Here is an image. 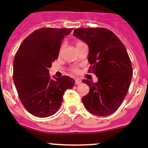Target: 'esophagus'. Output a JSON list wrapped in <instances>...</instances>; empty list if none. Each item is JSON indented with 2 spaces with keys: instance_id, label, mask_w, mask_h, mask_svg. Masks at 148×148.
Segmentation results:
<instances>
[{
  "instance_id": "34e87169",
  "label": "esophagus",
  "mask_w": 148,
  "mask_h": 148,
  "mask_svg": "<svg viewBox=\"0 0 148 148\" xmlns=\"http://www.w3.org/2000/svg\"><path fill=\"white\" fill-rule=\"evenodd\" d=\"M81 84V80H80V79H78V78H77L76 80H75V84L77 85H79Z\"/></svg>"
}]
</instances>
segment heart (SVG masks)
Wrapping results in <instances>:
<instances>
[{
	"instance_id": "b5f03b06",
	"label": "heart",
	"mask_w": 148,
	"mask_h": 148,
	"mask_svg": "<svg viewBox=\"0 0 148 148\" xmlns=\"http://www.w3.org/2000/svg\"><path fill=\"white\" fill-rule=\"evenodd\" d=\"M81 42H77L76 43V45H80V44H81ZM63 48H64V44H62L61 46H60V49H59V55H61V53H62V50H63ZM71 71L73 72H74V73H78L79 72V69H78L77 67H73V68H71Z\"/></svg>"
}]
</instances>
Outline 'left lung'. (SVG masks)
<instances>
[{"label":"left lung","instance_id":"obj_1","mask_svg":"<svg viewBox=\"0 0 148 148\" xmlns=\"http://www.w3.org/2000/svg\"><path fill=\"white\" fill-rule=\"evenodd\" d=\"M73 35L88 45L89 71L98 77L97 83L83 80L90 87L83 103L95 116H109L121 106L130 86L133 71L127 50L107 29H75Z\"/></svg>","mask_w":148,"mask_h":148}]
</instances>
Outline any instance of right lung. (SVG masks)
<instances>
[{"mask_svg": "<svg viewBox=\"0 0 148 148\" xmlns=\"http://www.w3.org/2000/svg\"><path fill=\"white\" fill-rule=\"evenodd\" d=\"M72 29L42 28L24 39L14 60V79L20 101L27 111L39 118L58 111L66 90L75 80L68 76H49V68L58 57L62 39Z\"/></svg>", "mask_w": 148, "mask_h": 148, "instance_id": "1", "label": "right lung"}]
</instances>
